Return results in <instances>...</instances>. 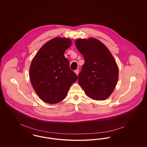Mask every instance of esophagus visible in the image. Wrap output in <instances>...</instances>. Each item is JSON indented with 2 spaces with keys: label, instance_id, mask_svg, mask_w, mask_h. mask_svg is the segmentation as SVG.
I'll use <instances>...</instances> for the list:
<instances>
[{
  "label": "esophagus",
  "instance_id": "esophagus-1",
  "mask_svg": "<svg viewBox=\"0 0 147 147\" xmlns=\"http://www.w3.org/2000/svg\"><path fill=\"white\" fill-rule=\"evenodd\" d=\"M74 72H75V73L78 76V73H79V70L77 69V70H76L74 71Z\"/></svg>",
  "mask_w": 147,
  "mask_h": 147
}]
</instances>
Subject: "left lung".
<instances>
[{"label":"left lung","mask_w":147,"mask_h":147,"mask_svg":"<svg viewBox=\"0 0 147 147\" xmlns=\"http://www.w3.org/2000/svg\"><path fill=\"white\" fill-rule=\"evenodd\" d=\"M75 44L85 60L78 83L89 98L106 99L119 79V67L111 53L103 43L93 37L78 38Z\"/></svg>","instance_id":"1"}]
</instances>
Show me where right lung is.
<instances>
[{
	"label": "right lung",
	"mask_w": 147,
	"mask_h": 147,
	"mask_svg": "<svg viewBox=\"0 0 147 147\" xmlns=\"http://www.w3.org/2000/svg\"><path fill=\"white\" fill-rule=\"evenodd\" d=\"M71 45L68 38L55 37L42 46L31 63V83L37 95L46 103L54 104L63 101L78 79L64 56Z\"/></svg>",
	"instance_id": "1"
}]
</instances>
